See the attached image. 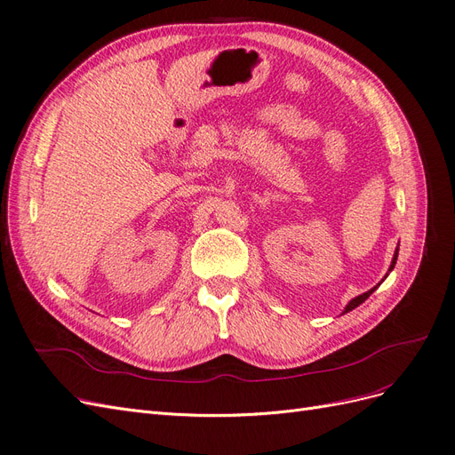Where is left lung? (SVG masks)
Returning a JSON list of instances; mask_svg holds the SVG:
<instances>
[{"mask_svg":"<svg viewBox=\"0 0 455 455\" xmlns=\"http://www.w3.org/2000/svg\"><path fill=\"white\" fill-rule=\"evenodd\" d=\"M396 258H398V246H396V251H395V256H393V261H391V267H389V271H393V267H395V264H396ZM387 275H389V273H387ZM387 275H385V277H387ZM376 288H378V286H374V288H371V291H368V292H364V294H361V296L353 298V299L349 301V304L346 306V309H343V313H349V311H353L355 307H359V306L363 304V301H364L371 292L376 291Z\"/></svg>","mask_w":455,"mask_h":455,"instance_id":"obj_1","label":"left lung"}]
</instances>
